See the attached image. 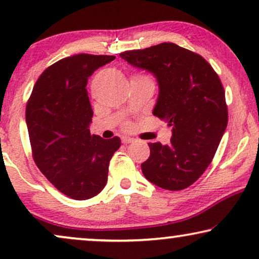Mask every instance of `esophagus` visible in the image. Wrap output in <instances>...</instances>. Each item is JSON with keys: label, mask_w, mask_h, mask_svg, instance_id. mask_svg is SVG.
Returning a JSON list of instances; mask_svg holds the SVG:
<instances>
[{"label": "esophagus", "mask_w": 259, "mask_h": 259, "mask_svg": "<svg viewBox=\"0 0 259 259\" xmlns=\"http://www.w3.org/2000/svg\"><path fill=\"white\" fill-rule=\"evenodd\" d=\"M121 141H122V144L127 145V144L133 143L134 139H133V138H130V137H122V138H121Z\"/></svg>", "instance_id": "obj_1"}]
</instances>
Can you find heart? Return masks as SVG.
I'll return each mask as SVG.
<instances>
[{
	"label": "heart",
	"instance_id": "1",
	"mask_svg": "<svg viewBox=\"0 0 259 259\" xmlns=\"http://www.w3.org/2000/svg\"><path fill=\"white\" fill-rule=\"evenodd\" d=\"M137 76H139V77H144V79H148L147 76H143V75H137ZM148 80H151V79H148Z\"/></svg>",
	"mask_w": 259,
	"mask_h": 259
}]
</instances>
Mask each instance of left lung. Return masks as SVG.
Returning <instances> with one entry per match:
<instances>
[{
  "mask_svg": "<svg viewBox=\"0 0 259 259\" xmlns=\"http://www.w3.org/2000/svg\"><path fill=\"white\" fill-rule=\"evenodd\" d=\"M130 65L153 73L159 97L153 114L172 127L171 143H150L145 178L161 189L184 190L211 164L228 126V105L218 74L197 53L171 42L120 53Z\"/></svg>",
  "mask_w": 259,
  "mask_h": 259,
  "instance_id": "1",
  "label": "left lung"
}]
</instances>
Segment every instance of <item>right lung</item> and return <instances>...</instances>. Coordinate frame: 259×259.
<instances>
[{
	"label": "right lung",
	"instance_id": "right-lung-1",
	"mask_svg": "<svg viewBox=\"0 0 259 259\" xmlns=\"http://www.w3.org/2000/svg\"><path fill=\"white\" fill-rule=\"evenodd\" d=\"M112 55L77 54L59 60L38 76L26 107L33 159L60 192L75 200L97 196L106 186L109 161L120 138L91 136L93 116L88 77L113 61Z\"/></svg>",
	"mask_w": 259,
	"mask_h": 259
}]
</instances>
